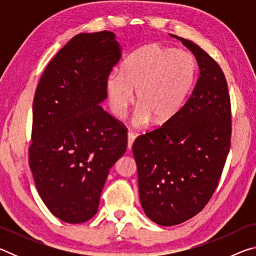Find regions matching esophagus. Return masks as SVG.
Listing matches in <instances>:
<instances>
[{
  "label": "esophagus",
  "mask_w": 256,
  "mask_h": 256,
  "mask_svg": "<svg viewBox=\"0 0 256 256\" xmlns=\"http://www.w3.org/2000/svg\"><path fill=\"white\" fill-rule=\"evenodd\" d=\"M136 134L133 133V132H128V148L131 149L132 146H133V142L136 140Z\"/></svg>",
  "instance_id": "1"
}]
</instances>
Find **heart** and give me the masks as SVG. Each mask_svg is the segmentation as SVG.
Masks as SVG:
<instances>
[{
  "instance_id": "b5f03b06",
  "label": "heart",
  "mask_w": 256,
  "mask_h": 256,
  "mask_svg": "<svg viewBox=\"0 0 256 256\" xmlns=\"http://www.w3.org/2000/svg\"><path fill=\"white\" fill-rule=\"evenodd\" d=\"M196 63L188 50L158 44L146 45L132 53L120 73L106 78V92L112 114L123 118L134 100V123L144 125L152 118L162 124L174 118L183 107L196 79Z\"/></svg>"
}]
</instances>
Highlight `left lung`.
<instances>
[{
    "label": "left lung",
    "mask_w": 256,
    "mask_h": 256,
    "mask_svg": "<svg viewBox=\"0 0 256 256\" xmlns=\"http://www.w3.org/2000/svg\"><path fill=\"white\" fill-rule=\"evenodd\" d=\"M198 60L200 76L174 118L138 136L132 150L146 214L175 226L198 214L218 186L230 149L232 108L226 78L201 47L177 37Z\"/></svg>",
    "instance_id": "1"
}]
</instances>
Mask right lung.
Here are the masks:
<instances>
[{
    "label": "right lung",
    "mask_w": 256,
    "mask_h": 256,
    "mask_svg": "<svg viewBox=\"0 0 256 256\" xmlns=\"http://www.w3.org/2000/svg\"><path fill=\"white\" fill-rule=\"evenodd\" d=\"M120 58L112 32L79 34L37 86L29 166L42 202L68 224L97 214L108 172L128 148V128L99 105Z\"/></svg>",
    "instance_id": "1"
}]
</instances>
